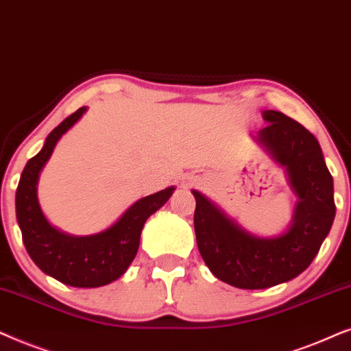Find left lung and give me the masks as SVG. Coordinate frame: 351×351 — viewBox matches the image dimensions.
Masks as SVG:
<instances>
[{
  "instance_id": "8db88e82",
  "label": "left lung",
  "mask_w": 351,
  "mask_h": 351,
  "mask_svg": "<svg viewBox=\"0 0 351 351\" xmlns=\"http://www.w3.org/2000/svg\"><path fill=\"white\" fill-rule=\"evenodd\" d=\"M266 127L255 143L284 167L297 195L292 221L281 234L245 231L208 197L193 189L200 255L219 281L239 289H268L303 273L319 252L335 217L334 181L317 139L278 110H263Z\"/></svg>"
}]
</instances>
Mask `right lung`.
Instances as JSON below:
<instances>
[{
  "instance_id": "add662e5",
  "label": "right lung",
  "mask_w": 351,
  "mask_h": 351,
  "mask_svg": "<svg viewBox=\"0 0 351 351\" xmlns=\"http://www.w3.org/2000/svg\"><path fill=\"white\" fill-rule=\"evenodd\" d=\"M85 112L86 107H80L59 123L43 149L27 162L16 191V215L23 245L43 273L72 287H101L128 269L136 256L144 223L165 205L175 186L136 200L112 226L96 234L72 236L53 226L40 207L36 184L56 144Z\"/></svg>"
}]
</instances>
